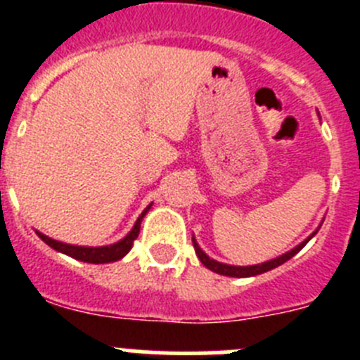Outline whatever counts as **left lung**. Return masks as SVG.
<instances>
[{
    "mask_svg": "<svg viewBox=\"0 0 360 360\" xmlns=\"http://www.w3.org/2000/svg\"><path fill=\"white\" fill-rule=\"evenodd\" d=\"M316 234H317V231L311 232L310 236H308L303 243H299L297 247H294V249L288 250L287 254H283V256L274 257V259L262 263V265H250V266H234V265H225V263H219V262H216V259H212V257H209L207 254L200 249V245L196 243L195 238H193V245H195V252H196V256H198L200 262L207 266L209 270L216 272V274L229 276V278H250V276H257V274H263V272H269V270L276 269V266H279V265H283L285 262H288V259H290V257H294L295 254H297L299 250L303 249L304 245L311 240V238L316 236Z\"/></svg>",
    "mask_w": 360,
    "mask_h": 360,
    "instance_id": "1",
    "label": "left lung"
}]
</instances>
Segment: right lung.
<instances>
[{"label": "right lung", "mask_w": 360, "mask_h": 360, "mask_svg": "<svg viewBox=\"0 0 360 360\" xmlns=\"http://www.w3.org/2000/svg\"><path fill=\"white\" fill-rule=\"evenodd\" d=\"M149 209H151V203H149L148 207L142 211V214L139 216V219L135 221L131 231H129L122 240L117 241V243L113 245H106V247H79V245H68V243H63V241H57L49 236H44L43 232L39 231L36 232H37V236H39L44 243L49 245V247H52L53 250L66 254V256L73 257V259H79V262L95 263V265H98V263L119 262V259H122V257L131 250L133 241L139 238V232H141L142 218H144L146 212H148Z\"/></svg>", "instance_id": "add662e5"}]
</instances>
